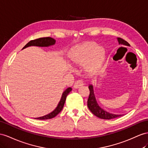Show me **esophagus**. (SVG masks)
<instances>
[{
	"mask_svg": "<svg viewBox=\"0 0 148 148\" xmlns=\"http://www.w3.org/2000/svg\"><path fill=\"white\" fill-rule=\"evenodd\" d=\"M84 82H83L82 81H77L75 82V84L74 85V88L75 89H78L79 88H81V86L84 85Z\"/></svg>",
	"mask_w": 148,
	"mask_h": 148,
	"instance_id": "obj_1",
	"label": "esophagus"
}]
</instances>
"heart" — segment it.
Wrapping results in <instances>:
<instances>
[{"instance_id": "1", "label": "heart", "mask_w": 148, "mask_h": 148, "mask_svg": "<svg viewBox=\"0 0 148 148\" xmlns=\"http://www.w3.org/2000/svg\"><path fill=\"white\" fill-rule=\"evenodd\" d=\"M69 61L76 66L85 67L88 71L99 69L106 59V50L94 42H86L75 47L69 56Z\"/></svg>"}]
</instances>
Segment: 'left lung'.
I'll list each match as a JSON object with an SVG mask.
<instances>
[{
  "label": "left lung",
  "instance_id": "1",
  "mask_svg": "<svg viewBox=\"0 0 148 148\" xmlns=\"http://www.w3.org/2000/svg\"><path fill=\"white\" fill-rule=\"evenodd\" d=\"M117 40L118 41L119 45H126V46H130V44H129L127 42L124 40L123 39H121V38L117 37ZM89 89L90 90V94H89V96L88 100V107L93 114H94L98 117H99L101 119H111L116 118V117H118L124 115V114H115L110 113L106 111H105L103 108H101L99 106V104H98V103H97L95 95H94L93 85L89 84Z\"/></svg>",
  "mask_w": 148,
  "mask_h": 148
}]
</instances>
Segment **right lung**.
<instances>
[{
  "instance_id": "add662e5",
  "label": "right lung",
  "mask_w": 148,
  "mask_h": 148,
  "mask_svg": "<svg viewBox=\"0 0 148 148\" xmlns=\"http://www.w3.org/2000/svg\"><path fill=\"white\" fill-rule=\"evenodd\" d=\"M55 44H56V40L52 37H42V38H39V39L32 40L29 42L25 45L22 49L30 46L49 47L51 46V45H54ZM71 90H72L71 88H68L64 90V91L62 92V96H61V98H60L59 103H58V106H57V107L56 108V109L54 111H52L51 112L48 114L47 115H45L44 116L39 117H36V118H34V119H39V120H45V119H52L53 117L56 116L60 111H62V109L64 107V103H65L67 96L69 94V93L71 91Z\"/></svg>"
}]
</instances>
